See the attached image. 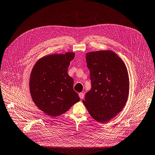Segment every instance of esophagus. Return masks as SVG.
Listing matches in <instances>:
<instances>
[{
    "label": "esophagus",
    "instance_id": "esophagus-1",
    "mask_svg": "<svg viewBox=\"0 0 155 155\" xmlns=\"http://www.w3.org/2000/svg\"><path fill=\"white\" fill-rule=\"evenodd\" d=\"M79 96L81 99H83L84 98V94L83 93H79Z\"/></svg>",
    "mask_w": 155,
    "mask_h": 155
}]
</instances>
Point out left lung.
<instances>
[{
    "label": "left lung",
    "instance_id": "left-lung-1",
    "mask_svg": "<svg viewBox=\"0 0 155 155\" xmlns=\"http://www.w3.org/2000/svg\"><path fill=\"white\" fill-rule=\"evenodd\" d=\"M86 60L91 88L83 102L93 118L106 123L125 106L130 84L127 67L110 50L87 53Z\"/></svg>",
    "mask_w": 155,
    "mask_h": 155
}]
</instances>
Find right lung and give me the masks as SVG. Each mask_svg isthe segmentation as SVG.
I'll list each match as a JSON object with an SVG mask.
<instances>
[{
  "label": "right lung",
  "mask_w": 155,
  "mask_h": 155,
  "mask_svg": "<svg viewBox=\"0 0 155 155\" xmlns=\"http://www.w3.org/2000/svg\"><path fill=\"white\" fill-rule=\"evenodd\" d=\"M75 53L53 54L37 61L30 77V92L35 106L51 117L62 114L80 98L67 73Z\"/></svg>",
  "instance_id": "right-lung-1"
}]
</instances>
